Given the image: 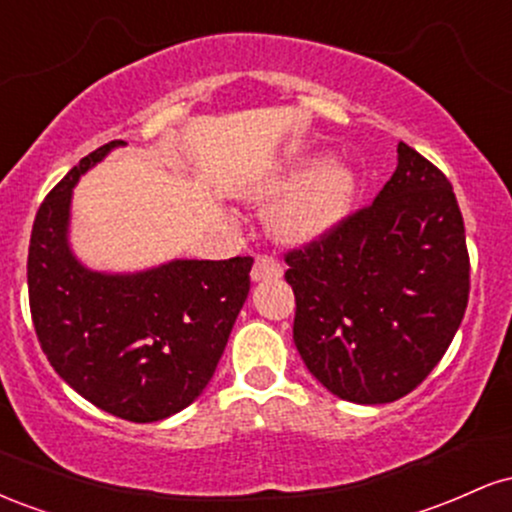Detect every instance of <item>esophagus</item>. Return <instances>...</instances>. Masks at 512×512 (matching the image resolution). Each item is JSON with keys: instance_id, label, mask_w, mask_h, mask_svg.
Segmentation results:
<instances>
[{"instance_id": "obj_1", "label": "esophagus", "mask_w": 512, "mask_h": 512, "mask_svg": "<svg viewBox=\"0 0 512 512\" xmlns=\"http://www.w3.org/2000/svg\"><path fill=\"white\" fill-rule=\"evenodd\" d=\"M284 274V267H281L279 262L272 260V257L267 255H260L252 264V272H250V279L252 281H267V279H279V276Z\"/></svg>"}]
</instances>
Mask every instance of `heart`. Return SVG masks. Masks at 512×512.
<instances>
[{
	"label": "heart",
	"instance_id": "b5f03b06",
	"mask_svg": "<svg viewBox=\"0 0 512 512\" xmlns=\"http://www.w3.org/2000/svg\"><path fill=\"white\" fill-rule=\"evenodd\" d=\"M358 187L361 180L351 163L310 154L245 182L240 195L250 202L276 199L269 211L272 236L286 245H308L342 226L354 209Z\"/></svg>",
	"mask_w": 512,
	"mask_h": 512
}]
</instances>
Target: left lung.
Here are the masks:
<instances>
[{
	"mask_svg": "<svg viewBox=\"0 0 512 512\" xmlns=\"http://www.w3.org/2000/svg\"><path fill=\"white\" fill-rule=\"evenodd\" d=\"M286 262L298 354L346 402L409 395L438 366L467 308L469 255L455 192L404 142L373 204Z\"/></svg>",
	"mask_w": 512,
	"mask_h": 512,
	"instance_id": "1",
	"label": "left lung"
}]
</instances>
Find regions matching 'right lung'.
<instances>
[{
	"label": "right lung",
	"instance_id": "add662e5",
	"mask_svg": "<svg viewBox=\"0 0 512 512\" xmlns=\"http://www.w3.org/2000/svg\"><path fill=\"white\" fill-rule=\"evenodd\" d=\"M125 142L81 158L35 214L28 298L57 375L98 409L134 424L190 407L214 378L250 291L252 257L170 260L142 272H98L69 243L81 175Z\"/></svg>",
	"mask_w": 512,
	"mask_h": 512
}]
</instances>
